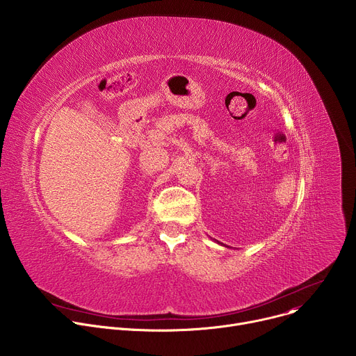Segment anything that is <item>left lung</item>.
<instances>
[{"label": "left lung", "mask_w": 356, "mask_h": 356, "mask_svg": "<svg viewBox=\"0 0 356 356\" xmlns=\"http://www.w3.org/2000/svg\"><path fill=\"white\" fill-rule=\"evenodd\" d=\"M217 243H221V242H218V241H217ZM221 245H222V243H221Z\"/></svg>", "instance_id": "left-lung-1"}]
</instances>
